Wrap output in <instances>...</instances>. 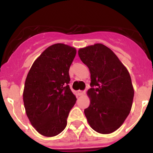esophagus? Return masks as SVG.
Returning a JSON list of instances; mask_svg holds the SVG:
<instances>
[{
	"label": "esophagus",
	"instance_id": "esophagus-1",
	"mask_svg": "<svg viewBox=\"0 0 153 153\" xmlns=\"http://www.w3.org/2000/svg\"><path fill=\"white\" fill-rule=\"evenodd\" d=\"M77 93H78V95L79 96H83V95H84L86 92L83 91V90H78Z\"/></svg>",
	"mask_w": 153,
	"mask_h": 153
}]
</instances>
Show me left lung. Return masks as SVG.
Listing matches in <instances>:
<instances>
[{
  "instance_id": "left-lung-1",
  "label": "left lung",
  "mask_w": 153,
  "mask_h": 153,
  "mask_svg": "<svg viewBox=\"0 0 153 153\" xmlns=\"http://www.w3.org/2000/svg\"><path fill=\"white\" fill-rule=\"evenodd\" d=\"M80 60L90 72V104L84 109L89 124L99 133L109 134L123 123L132 105L134 90L130 75L117 56L103 44L81 48Z\"/></svg>"
}]
</instances>
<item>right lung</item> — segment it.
Listing matches in <instances>:
<instances>
[{
  "label": "right lung",
  "instance_id": "right-lung-1",
  "mask_svg": "<svg viewBox=\"0 0 153 153\" xmlns=\"http://www.w3.org/2000/svg\"><path fill=\"white\" fill-rule=\"evenodd\" d=\"M74 47L50 46L33 62L24 85L23 100L30 122L47 137L65 129L70 109L76 103L70 88L69 70L76 56Z\"/></svg>",
  "mask_w": 153,
  "mask_h": 153
}]
</instances>
